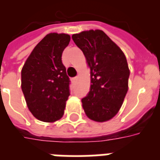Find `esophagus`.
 Returning <instances> with one entry per match:
<instances>
[{
    "label": "esophagus",
    "mask_w": 160,
    "mask_h": 160,
    "mask_svg": "<svg viewBox=\"0 0 160 160\" xmlns=\"http://www.w3.org/2000/svg\"><path fill=\"white\" fill-rule=\"evenodd\" d=\"M77 80H78V77H74V78H73V79H72L73 82H76Z\"/></svg>",
    "instance_id": "1"
}]
</instances>
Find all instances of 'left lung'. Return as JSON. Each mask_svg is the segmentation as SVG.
Masks as SVG:
<instances>
[{"label": "left lung", "instance_id": "obj_1", "mask_svg": "<svg viewBox=\"0 0 160 160\" xmlns=\"http://www.w3.org/2000/svg\"><path fill=\"white\" fill-rule=\"evenodd\" d=\"M72 38L91 70L90 91L81 99L85 113L96 122L110 120L118 114L128 92L129 69L125 55L101 30L81 32Z\"/></svg>", "mask_w": 160, "mask_h": 160}]
</instances>
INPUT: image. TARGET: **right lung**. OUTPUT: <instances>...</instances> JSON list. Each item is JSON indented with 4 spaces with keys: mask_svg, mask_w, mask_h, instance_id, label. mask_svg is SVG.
<instances>
[{
    "mask_svg": "<svg viewBox=\"0 0 160 160\" xmlns=\"http://www.w3.org/2000/svg\"><path fill=\"white\" fill-rule=\"evenodd\" d=\"M70 36L49 33L33 49L21 70V88L28 109L38 120L52 122L64 114L70 80L62 62Z\"/></svg>",
    "mask_w": 160,
    "mask_h": 160,
    "instance_id": "obj_1",
    "label": "right lung"
}]
</instances>
